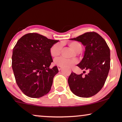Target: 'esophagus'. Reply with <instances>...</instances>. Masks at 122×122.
I'll return each instance as SVG.
<instances>
[{
	"mask_svg": "<svg viewBox=\"0 0 122 122\" xmlns=\"http://www.w3.org/2000/svg\"><path fill=\"white\" fill-rule=\"evenodd\" d=\"M58 70H59V71H61V70L62 69V67H61V66H58Z\"/></svg>",
	"mask_w": 122,
	"mask_h": 122,
	"instance_id": "34e87169",
	"label": "esophagus"
}]
</instances>
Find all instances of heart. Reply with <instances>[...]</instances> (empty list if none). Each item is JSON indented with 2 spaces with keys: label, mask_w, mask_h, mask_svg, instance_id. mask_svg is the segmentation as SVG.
Listing matches in <instances>:
<instances>
[{
  "label": "heart",
  "mask_w": 122,
  "mask_h": 122,
  "mask_svg": "<svg viewBox=\"0 0 122 122\" xmlns=\"http://www.w3.org/2000/svg\"><path fill=\"white\" fill-rule=\"evenodd\" d=\"M69 46L71 49H73L76 53H80L82 51V46L77 41L70 42L69 43ZM61 50H62V44L61 43H56V44L53 45L50 51L51 56L53 57H56L61 54ZM54 63L58 66L71 67L73 65L76 64L77 63V61L76 59H71L64 57H60L55 60Z\"/></svg>",
  "instance_id": "obj_1"
}]
</instances>
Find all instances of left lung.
Returning <instances> with one entry per match:
<instances>
[{
  "label": "left lung",
  "mask_w": 122,
  "mask_h": 122,
  "mask_svg": "<svg viewBox=\"0 0 122 122\" xmlns=\"http://www.w3.org/2000/svg\"><path fill=\"white\" fill-rule=\"evenodd\" d=\"M70 40L79 41L85 46L84 56L77 66L89 73L84 76L71 73L68 80L69 88L76 96L91 97L99 92L106 82L110 69L109 48L96 32L86 33Z\"/></svg>",
  "instance_id": "1"
}]
</instances>
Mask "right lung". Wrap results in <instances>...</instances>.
Segmentation results:
<instances>
[{
	"mask_svg": "<svg viewBox=\"0 0 122 122\" xmlns=\"http://www.w3.org/2000/svg\"><path fill=\"white\" fill-rule=\"evenodd\" d=\"M59 41L37 33H28L18 40L13 51L12 69L16 84L26 96L37 98L48 94L58 73L53 61L51 48Z\"/></svg>",
	"mask_w": 122,
	"mask_h": 122,
	"instance_id": "obj_1",
	"label": "right lung"
}]
</instances>
